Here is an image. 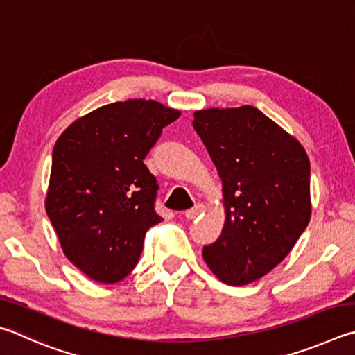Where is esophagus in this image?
Masks as SVG:
<instances>
[{
	"instance_id": "esophagus-1",
	"label": "esophagus",
	"mask_w": 355,
	"mask_h": 355,
	"mask_svg": "<svg viewBox=\"0 0 355 355\" xmlns=\"http://www.w3.org/2000/svg\"><path fill=\"white\" fill-rule=\"evenodd\" d=\"M203 211H205V205L197 203L194 208H191V209H188V211L184 212V217L189 218V220H194V218H197L200 214H202Z\"/></svg>"
}]
</instances>
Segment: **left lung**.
<instances>
[{
    "label": "left lung",
    "instance_id": "1",
    "mask_svg": "<svg viewBox=\"0 0 355 355\" xmlns=\"http://www.w3.org/2000/svg\"><path fill=\"white\" fill-rule=\"evenodd\" d=\"M192 125L222 178L227 214L203 259L225 284H250L282 262L311 220L307 153L251 105L196 112Z\"/></svg>",
    "mask_w": 355,
    "mask_h": 355
}]
</instances>
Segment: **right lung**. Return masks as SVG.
I'll return each mask as SVG.
<instances>
[{"instance_id": "1", "label": "right lung", "mask_w": 355, "mask_h": 355, "mask_svg": "<svg viewBox=\"0 0 355 355\" xmlns=\"http://www.w3.org/2000/svg\"><path fill=\"white\" fill-rule=\"evenodd\" d=\"M180 112L155 101L114 102L73 122L57 139L46 214L63 253L88 278L124 279L159 223L157 178L144 164Z\"/></svg>"}]
</instances>
